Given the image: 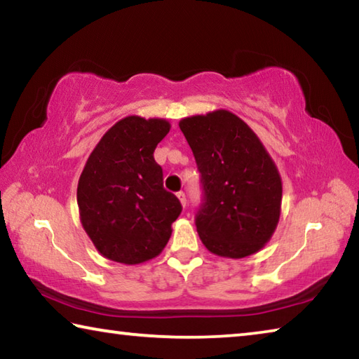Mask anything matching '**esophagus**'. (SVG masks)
Wrapping results in <instances>:
<instances>
[{
    "label": "esophagus",
    "instance_id": "34e87169",
    "mask_svg": "<svg viewBox=\"0 0 359 359\" xmlns=\"http://www.w3.org/2000/svg\"><path fill=\"white\" fill-rule=\"evenodd\" d=\"M177 198H179L180 204L185 208V205H187V196H185V193H184V191H179V193H177Z\"/></svg>",
    "mask_w": 359,
    "mask_h": 359
}]
</instances>
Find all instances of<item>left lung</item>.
<instances>
[{"instance_id": "1", "label": "left lung", "mask_w": 359, "mask_h": 359, "mask_svg": "<svg viewBox=\"0 0 359 359\" xmlns=\"http://www.w3.org/2000/svg\"><path fill=\"white\" fill-rule=\"evenodd\" d=\"M179 126L201 172L204 204L196 229L204 247L233 259L259 252L282 212V177L269 151L226 109L185 117Z\"/></svg>"}]
</instances>
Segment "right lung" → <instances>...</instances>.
Masks as SVG:
<instances>
[{"instance_id":"add662e5","label":"right lung","mask_w":359,"mask_h":359,"mask_svg":"<svg viewBox=\"0 0 359 359\" xmlns=\"http://www.w3.org/2000/svg\"><path fill=\"white\" fill-rule=\"evenodd\" d=\"M171 123L128 115L111 126L90 154L77 185L82 228L102 257L136 266L166 247L182 212L163 188L154 151Z\"/></svg>"}]
</instances>
